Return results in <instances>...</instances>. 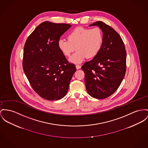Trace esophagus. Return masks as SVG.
Segmentation results:
<instances>
[{
  "label": "esophagus",
  "instance_id": "34e87169",
  "mask_svg": "<svg viewBox=\"0 0 148 148\" xmlns=\"http://www.w3.org/2000/svg\"><path fill=\"white\" fill-rule=\"evenodd\" d=\"M76 68L77 69H81V66L79 65H76Z\"/></svg>",
  "mask_w": 148,
  "mask_h": 148
}]
</instances>
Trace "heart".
<instances>
[{"instance_id":"b5f03b06","label":"heart","mask_w":148,"mask_h":148,"mask_svg":"<svg viewBox=\"0 0 148 148\" xmlns=\"http://www.w3.org/2000/svg\"><path fill=\"white\" fill-rule=\"evenodd\" d=\"M103 43V36L99 28L90 29L77 27L69 33L68 40L60 39L58 45L66 57H69L77 50L69 60L71 63L77 64L86 58L90 59L95 57L101 49Z\"/></svg>"}]
</instances>
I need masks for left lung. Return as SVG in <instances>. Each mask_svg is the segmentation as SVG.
<instances>
[{
	"mask_svg": "<svg viewBox=\"0 0 148 148\" xmlns=\"http://www.w3.org/2000/svg\"><path fill=\"white\" fill-rule=\"evenodd\" d=\"M97 26L101 29L103 43L98 54L81 67L85 73L86 89L94 98H107L120 86L126 70V51L118 33L101 21L89 26Z\"/></svg>",
	"mask_w": 148,
	"mask_h": 148,
	"instance_id": "left-lung-1",
	"label": "left lung"
}]
</instances>
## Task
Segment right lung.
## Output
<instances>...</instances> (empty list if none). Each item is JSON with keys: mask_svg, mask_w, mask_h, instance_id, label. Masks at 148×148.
<instances>
[{"mask_svg": "<svg viewBox=\"0 0 148 148\" xmlns=\"http://www.w3.org/2000/svg\"><path fill=\"white\" fill-rule=\"evenodd\" d=\"M71 27L69 24L44 22L31 34L25 44L24 72L32 89L48 100H58L66 95L76 71L58 45L60 36Z\"/></svg>", "mask_w": 148, "mask_h": 148, "instance_id": "right-lung-1", "label": "right lung"}]
</instances>
